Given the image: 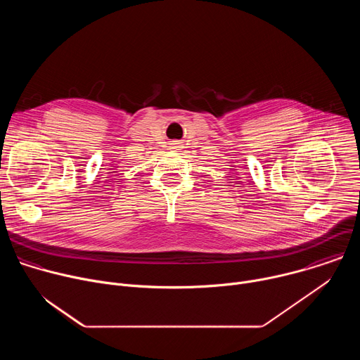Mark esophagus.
<instances>
[{
	"instance_id": "34e87169",
	"label": "esophagus",
	"mask_w": 360,
	"mask_h": 360,
	"mask_svg": "<svg viewBox=\"0 0 360 360\" xmlns=\"http://www.w3.org/2000/svg\"><path fill=\"white\" fill-rule=\"evenodd\" d=\"M172 145H174V149H176V148H178V146H179V145H178V143H172Z\"/></svg>"
}]
</instances>
